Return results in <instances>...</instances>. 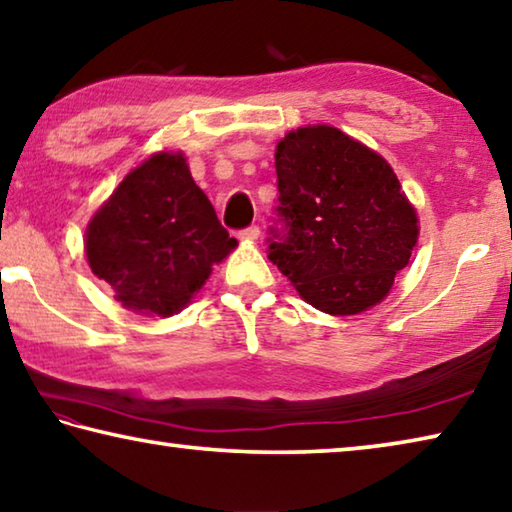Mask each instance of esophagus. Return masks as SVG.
I'll list each match as a JSON object with an SVG mask.
<instances>
[{"label":"esophagus","instance_id":"1","mask_svg":"<svg viewBox=\"0 0 512 512\" xmlns=\"http://www.w3.org/2000/svg\"><path fill=\"white\" fill-rule=\"evenodd\" d=\"M257 237H259L257 225H248V228H244V230L239 232V239L241 241H257Z\"/></svg>","mask_w":512,"mask_h":512}]
</instances>
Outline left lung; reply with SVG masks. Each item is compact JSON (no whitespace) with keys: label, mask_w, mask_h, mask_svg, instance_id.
I'll return each instance as SVG.
<instances>
[{"label":"left lung","mask_w":512,"mask_h":512,"mask_svg":"<svg viewBox=\"0 0 512 512\" xmlns=\"http://www.w3.org/2000/svg\"><path fill=\"white\" fill-rule=\"evenodd\" d=\"M277 223L268 259L311 307L352 316L384 300L418 244V214L381 155L334 126L275 149Z\"/></svg>","instance_id":"left-lung-1"}]
</instances>
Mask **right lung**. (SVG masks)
<instances>
[{"label": "right lung", "instance_id": "1", "mask_svg": "<svg viewBox=\"0 0 512 512\" xmlns=\"http://www.w3.org/2000/svg\"><path fill=\"white\" fill-rule=\"evenodd\" d=\"M237 239L216 219L183 153H155L121 180L85 232L92 273L126 309L173 316Z\"/></svg>", "mask_w": 512, "mask_h": 512}]
</instances>
